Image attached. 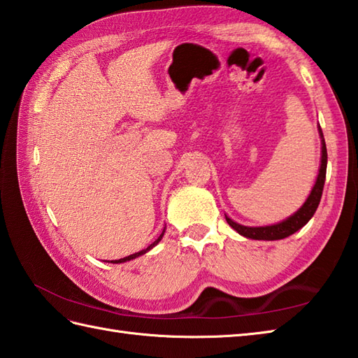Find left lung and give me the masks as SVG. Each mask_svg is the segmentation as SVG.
<instances>
[{"label":"left lung","mask_w":358,"mask_h":358,"mask_svg":"<svg viewBox=\"0 0 358 358\" xmlns=\"http://www.w3.org/2000/svg\"><path fill=\"white\" fill-rule=\"evenodd\" d=\"M318 134H320V138H322L320 169H318V175H317V180H315L313 191H310L306 201L301 204V208L296 212H294L291 217L283 220V222L275 223V224H269V226H245V224L234 222L232 218H229L224 214L227 224H229L234 231H237L240 235H243V237L250 238V240L273 241V240L286 238V237H289V235H292L296 231H300L301 227L314 217L318 204H320V200H322L323 186H324V180H326V166H328V152H326V143H324L320 126H318Z\"/></svg>","instance_id":"8db88e82"}]
</instances>
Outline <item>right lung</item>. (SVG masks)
Here are the masks:
<instances>
[{"instance_id": "1", "label": "right lung", "mask_w": 358, "mask_h": 358, "mask_svg": "<svg viewBox=\"0 0 358 358\" xmlns=\"http://www.w3.org/2000/svg\"><path fill=\"white\" fill-rule=\"evenodd\" d=\"M164 231H166V227L163 229V232H162V235H159V237L152 243L150 246H148L146 249H143V250H140V252H135V254H132V255H127V257H124V258H120V260H112V262H109V263H124V262H131V260H134V258H138L140 255H144L146 252H149V250L154 248V246H157L159 241H162V238H163V235H164Z\"/></svg>"}]
</instances>
